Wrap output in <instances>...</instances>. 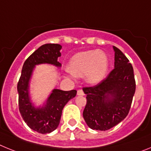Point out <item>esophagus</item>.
Masks as SVG:
<instances>
[{
    "mask_svg": "<svg viewBox=\"0 0 151 151\" xmlns=\"http://www.w3.org/2000/svg\"><path fill=\"white\" fill-rule=\"evenodd\" d=\"M77 95H84V91L82 89H78V90L77 91Z\"/></svg>",
    "mask_w": 151,
    "mask_h": 151,
    "instance_id": "34e87169",
    "label": "esophagus"
}]
</instances>
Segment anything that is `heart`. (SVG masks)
Wrapping results in <instances>:
<instances>
[{"label":"heart","instance_id":"heart-1","mask_svg":"<svg viewBox=\"0 0 151 151\" xmlns=\"http://www.w3.org/2000/svg\"><path fill=\"white\" fill-rule=\"evenodd\" d=\"M109 60L106 54L98 50L80 52L75 54L69 61V69L75 76L85 75L86 82L96 85L106 77Z\"/></svg>","mask_w":151,"mask_h":151}]
</instances>
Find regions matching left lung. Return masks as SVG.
<instances>
[{
	"label": "left lung",
	"mask_w": 151,
	"mask_h": 151,
	"mask_svg": "<svg viewBox=\"0 0 151 151\" xmlns=\"http://www.w3.org/2000/svg\"><path fill=\"white\" fill-rule=\"evenodd\" d=\"M114 69L106 78L92 87L83 88L87 104L83 117L88 127L106 131L114 127L129 114L135 92V80L132 64L116 47Z\"/></svg>",
	"instance_id": "left-lung-1"
}]
</instances>
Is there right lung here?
Returning <instances> with one entry per match:
<instances>
[{
  "mask_svg": "<svg viewBox=\"0 0 151 151\" xmlns=\"http://www.w3.org/2000/svg\"><path fill=\"white\" fill-rule=\"evenodd\" d=\"M62 46L58 44H46L31 54L22 66L21 76L17 84L19 110L23 120L30 129L41 134L50 133L59 125L64 106L76 95V90L65 91L54 89L42 107H35L29 95V84L35 65L49 63L61 66L57 61L60 57Z\"/></svg>",
  "mask_w": 151,
  "mask_h": 151,
  "instance_id": "1",
  "label": "right lung"
}]
</instances>
